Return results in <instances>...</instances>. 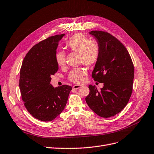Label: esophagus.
I'll return each mask as SVG.
<instances>
[{
	"label": "esophagus",
	"mask_w": 154,
	"mask_h": 154,
	"mask_svg": "<svg viewBox=\"0 0 154 154\" xmlns=\"http://www.w3.org/2000/svg\"><path fill=\"white\" fill-rule=\"evenodd\" d=\"M81 85H74L73 86V89H74V90H77V89H79L80 88H81Z\"/></svg>",
	"instance_id": "1"
}]
</instances>
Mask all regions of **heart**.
Returning a JSON list of instances; mask_svg holds the SVG:
<instances>
[{"label": "heart", "instance_id": "b5f03b06", "mask_svg": "<svg viewBox=\"0 0 154 154\" xmlns=\"http://www.w3.org/2000/svg\"><path fill=\"white\" fill-rule=\"evenodd\" d=\"M66 48L78 53L79 60L84 64L92 66L94 65L99 56V46L98 43L90 40L84 35L75 34L71 36L65 43ZM55 60L58 65L63 66L65 63V53L63 51H58L55 54ZM86 72L83 69H76L72 70L69 78L74 83H81L84 79Z\"/></svg>", "mask_w": 154, "mask_h": 154}]
</instances>
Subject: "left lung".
Returning a JSON list of instances; mask_svg holds the SVG:
<instances>
[{
  "mask_svg": "<svg viewBox=\"0 0 154 154\" xmlns=\"http://www.w3.org/2000/svg\"><path fill=\"white\" fill-rule=\"evenodd\" d=\"M99 46V56L92 71L95 81L103 83L99 91L95 85H89L85 101L98 116L110 118L125 108L131 97L134 66L125 46L109 33L92 31Z\"/></svg>",
  "mask_w": 154,
  "mask_h": 154,
  "instance_id": "8db88e82",
  "label": "left lung"
}]
</instances>
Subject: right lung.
I'll return each instance as SVG.
<instances>
[{
    "instance_id": "obj_1",
    "label": "right lung",
    "mask_w": 154,
    "mask_h": 154,
    "mask_svg": "<svg viewBox=\"0 0 154 154\" xmlns=\"http://www.w3.org/2000/svg\"><path fill=\"white\" fill-rule=\"evenodd\" d=\"M65 35L50 37L35 45L24 58L20 70L19 89L24 106L37 119L50 122L65 109L72 87L54 88L51 76L58 70L55 54Z\"/></svg>"
}]
</instances>
